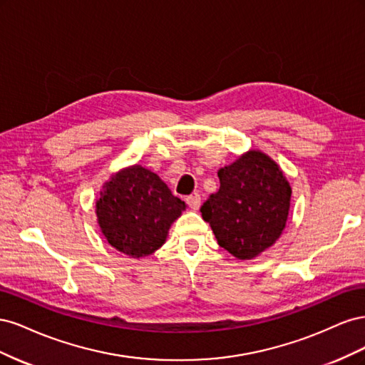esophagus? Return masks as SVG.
<instances>
[{
    "label": "esophagus",
    "mask_w": 365,
    "mask_h": 365,
    "mask_svg": "<svg viewBox=\"0 0 365 365\" xmlns=\"http://www.w3.org/2000/svg\"><path fill=\"white\" fill-rule=\"evenodd\" d=\"M187 204L192 210H197L201 207V196L200 195H192V196H187Z\"/></svg>",
    "instance_id": "1"
}]
</instances>
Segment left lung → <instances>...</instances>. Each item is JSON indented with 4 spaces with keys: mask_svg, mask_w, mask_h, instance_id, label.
<instances>
[{
    "mask_svg": "<svg viewBox=\"0 0 365 365\" xmlns=\"http://www.w3.org/2000/svg\"><path fill=\"white\" fill-rule=\"evenodd\" d=\"M220 187L201 207L219 247L239 260L272 247L288 222L292 189L280 165L250 149L217 172Z\"/></svg>",
    "mask_w": 365,
    "mask_h": 365,
    "instance_id": "left-lung-1",
    "label": "left lung"
}]
</instances>
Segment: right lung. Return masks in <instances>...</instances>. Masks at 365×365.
<instances>
[{
    "label": "right lung",
    "mask_w": 365,
    "mask_h": 365,
    "mask_svg": "<svg viewBox=\"0 0 365 365\" xmlns=\"http://www.w3.org/2000/svg\"><path fill=\"white\" fill-rule=\"evenodd\" d=\"M185 207L155 172L132 164L103 182L96 216L109 245L129 257L143 259L164 245Z\"/></svg>",
    "instance_id": "add662e5"
}]
</instances>
